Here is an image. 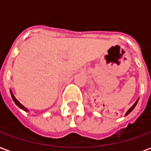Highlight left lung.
Wrapping results in <instances>:
<instances>
[{"instance_id":"1","label":"left lung","mask_w":151,"mask_h":151,"mask_svg":"<svg viewBox=\"0 0 151 151\" xmlns=\"http://www.w3.org/2000/svg\"><path fill=\"white\" fill-rule=\"evenodd\" d=\"M138 99H139V98H138V99H137V101L135 102V103H134V104H133V106H132V107H131V108H130L129 109V110H128V111H127V112H126V113H125V116H127V115H129V114L130 112H131V111H133V109H134V108H135V107H136L137 104V102H138Z\"/></svg>"}]
</instances>
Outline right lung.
Instances as JSON below:
<instances>
[{
    "mask_svg": "<svg viewBox=\"0 0 151 151\" xmlns=\"http://www.w3.org/2000/svg\"><path fill=\"white\" fill-rule=\"evenodd\" d=\"M10 94H11V97H12V99H13V100H14V103H15V104L17 105V106H18V107L19 108H21V109H22L23 111H27V112H28V111H28V110H27V108H25L24 106L22 104H20V102L18 101V99L15 98V96H14V94H13V92H12V91H10Z\"/></svg>",
    "mask_w": 151,
    "mask_h": 151,
    "instance_id": "obj_1",
    "label": "right lung"
}]
</instances>
